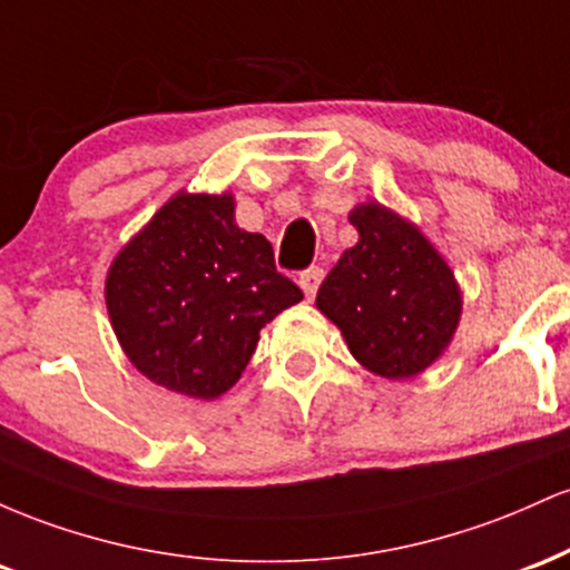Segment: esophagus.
Listing matches in <instances>:
<instances>
[{
	"label": "esophagus",
	"mask_w": 570,
	"mask_h": 570,
	"mask_svg": "<svg viewBox=\"0 0 570 570\" xmlns=\"http://www.w3.org/2000/svg\"><path fill=\"white\" fill-rule=\"evenodd\" d=\"M322 278H324L322 267H307L305 273H299V286H303V292H305L307 299L316 297L318 286H322Z\"/></svg>",
	"instance_id": "34e87169"
}]
</instances>
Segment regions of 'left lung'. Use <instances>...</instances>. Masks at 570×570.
<instances>
[{"label":"left lung","instance_id":"1","mask_svg":"<svg viewBox=\"0 0 570 570\" xmlns=\"http://www.w3.org/2000/svg\"><path fill=\"white\" fill-rule=\"evenodd\" d=\"M356 246L324 278L316 307L343 332L362 367L389 381L421 375L461 322V289L431 240L381 203L351 212Z\"/></svg>","mask_w":570,"mask_h":570}]
</instances>
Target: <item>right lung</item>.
Segmentation results:
<instances>
[{
	"instance_id": "obj_1",
	"label": "right lung",
	"mask_w": 570,
	"mask_h": 570,
	"mask_svg": "<svg viewBox=\"0 0 570 570\" xmlns=\"http://www.w3.org/2000/svg\"><path fill=\"white\" fill-rule=\"evenodd\" d=\"M109 322L136 370L163 389L217 399L238 383L259 330L303 299L265 235L235 225L230 193H176L107 273Z\"/></svg>"
}]
</instances>
